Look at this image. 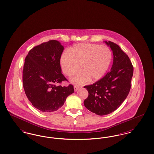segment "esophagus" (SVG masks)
I'll list each match as a JSON object with an SVG mask.
<instances>
[{"mask_svg": "<svg viewBox=\"0 0 154 154\" xmlns=\"http://www.w3.org/2000/svg\"><path fill=\"white\" fill-rule=\"evenodd\" d=\"M79 88H80V87H78V86H74V89L75 92H76L77 91H78Z\"/></svg>", "mask_w": 154, "mask_h": 154, "instance_id": "1", "label": "esophagus"}]
</instances>
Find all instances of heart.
Masks as SVG:
<instances>
[{
	"instance_id": "obj_1",
	"label": "heart",
	"mask_w": 154,
	"mask_h": 154,
	"mask_svg": "<svg viewBox=\"0 0 154 154\" xmlns=\"http://www.w3.org/2000/svg\"><path fill=\"white\" fill-rule=\"evenodd\" d=\"M111 52L105 45L91 43H79L64 51L60 57V65L63 73L72 77L79 69L72 82L83 84L100 79L107 71L111 61Z\"/></svg>"
}]
</instances>
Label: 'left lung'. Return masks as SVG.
I'll list each match as a JSON object with an SVG mask.
<instances>
[{
  "instance_id": "1",
  "label": "left lung",
  "mask_w": 154,
  "mask_h": 154,
  "mask_svg": "<svg viewBox=\"0 0 154 154\" xmlns=\"http://www.w3.org/2000/svg\"><path fill=\"white\" fill-rule=\"evenodd\" d=\"M106 43L114 55L111 71L92 85L84 87L88 92L84 106L99 116L112 112L123 103L129 93L133 74V66L126 54L112 42Z\"/></svg>"
}]
</instances>
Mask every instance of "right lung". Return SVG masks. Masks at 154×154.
Listing matches in <instances>:
<instances>
[{
    "instance_id": "right-lung-1",
    "label": "right lung",
    "mask_w": 154,
    "mask_h": 154,
    "mask_svg": "<svg viewBox=\"0 0 154 154\" xmlns=\"http://www.w3.org/2000/svg\"><path fill=\"white\" fill-rule=\"evenodd\" d=\"M63 47L50 40L32 48L25 59L22 70L23 87L30 102L44 112L60 108L67 97L74 92L73 85L62 87L68 81L62 73L60 60Z\"/></svg>"
}]
</instances>
